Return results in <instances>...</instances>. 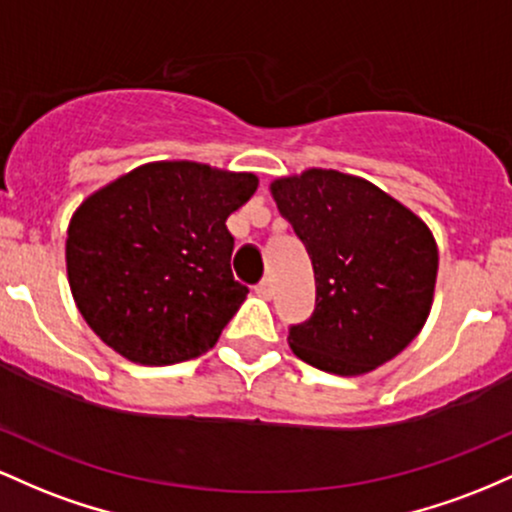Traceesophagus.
Masks as SVG:
<instances>
[{
	"instance_id": "34e87169",
	"label": "esophagus",
	"mask_w": 512,
	"mask_h": 512,
	"mask_svg": "<svg viewBox=\"0 0 512 512\" xmlns=\"http://www.w3.org/2000/svg\"><path fill=\"white\" fill-rule=\"evenodd\" d=\"M256 292L263 297V300H271V297H273V283L268 278H263L261 283L256 285Z\"/></svg>"
}]
</instances>
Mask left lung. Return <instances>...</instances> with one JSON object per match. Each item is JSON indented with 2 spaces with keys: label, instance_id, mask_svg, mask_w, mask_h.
<instances>
[{
  "label": "left lung",
  "instance_id": "left-lung-1",
  "mask_svg": "<svg viewBox=\"0 0 512 512\" xmlns=\"http://www.w3.org/2000/svg\"><path fill=\"white\" fill-rule=\"evenodd\" d=\"M314 266L312 317L290 326L292 353L355 377L399 355L426 324L438 246L421 217L375 183L309 169L271 183Z\"/></svg>",
  "mask_w": 512,
  "mask_h": 512
}]
</instances>
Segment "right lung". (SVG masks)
Returning a JSON list of instances; mask_svg holds the SVG:
<instances>
[{
	"mask_svg": "<svg viewBox=\"0 0 512 512\" xmlns=\"http://www.w3.org/2000/svg\"><path fill=\"white\" fill-rule=\"evenodd\" d=\"M256 186L254 174L154 162L89 195L65 254L74 302L96 336L140 365L208 353L249 292L232 275L227 217Z\"/></svg>",
	"mask_w": 512,
	"mask_h": 512,
	"instance_id": "add662e5",
	"label": "right lung"
}]
</instances>
